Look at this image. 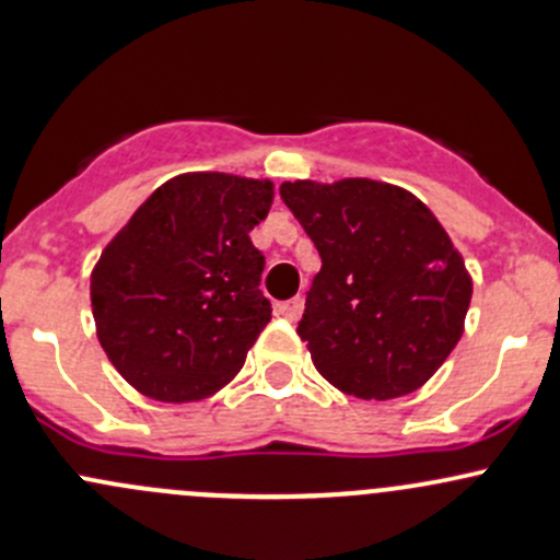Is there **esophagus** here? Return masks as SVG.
Listing matches in <instances>:
<instances>
[{"mask_svg": "<svg viewBox=\"0 0 560 560\" xmlns=\"http://www.w3.org/2000/svg\"><path fill=\"white\" fill-rule=\"evenodd\" d=\"M278 315L282 320L288 323H296L299 315H302V299H288V302L278 304Z\"/></svg>", "mask_w": 560, "mask_h": 560, "instance_id": "1", "label": "esophagus"}]
</instances>
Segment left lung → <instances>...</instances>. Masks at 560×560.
<instances>
[{"label": "left lung", "mask_w": 560, "mask_h": 560, "mask_svg": "<svg viewBox=\"0 0 560 560\" xmlns=\"http://www.w3.org/2000/svg\"><path fill=\"white\" fill-rule=\"evenodd\" d=\"M280 197L323 261L296 328L320 376L363 400L422 387L462 339L472 299L441 221L371 178L285 182Z\"/></svg>", "instance_id": "1"}]
</instances>
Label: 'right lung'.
<instances>
[{
  "instance_id": "obj_1",
  "label": "right lung",
  "mask_w": 560,
  "mask_h": 560,
  "mask_svg": "<svg viewBox=\"0 0 560 560\" xmlns=\"http://www.w3.org/2000/svg\"><path fill=\"white\" fill-rule=\"evenodd\" d=\"M275 184L184 173L152 191L90 275L95 334L130 387L160 402H195L240 374L272 320L258 291Z\"/></svg>"
}]
</instances>
